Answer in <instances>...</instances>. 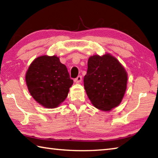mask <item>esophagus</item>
<instances>
[{"mask_svg":"<svg viewBox=\"0 0 158 158\" xmlns=\"http://www.w3.org/2000/svg\"><path fill=\"white\" fill-rule=\"evenodd\" d=\"M81 81H82V77L81 75H79L77 78L74 79V82L76 83H80L81 82Z\"/></svg>","mask_w":158,"mask_h":158,"instance_id":"34e87169","label":"esophagus"}]
</instances>
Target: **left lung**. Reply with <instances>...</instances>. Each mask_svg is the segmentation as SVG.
I'll use <instances>...</instances> for the list:
<instances>
[{
  "instance_id": "left-lung-1",
  "label": "left lung",
  "mask_w": 158,
  "mask_h": 158,
  "mask_svg": "<svg viewBox=\"0 0 158 158\" xmlns=\"http://www.w3.org/2000/svg\"><path fill=\"white\" fill-rule=\"evenodd\" d=\"M127 81V73L116 58L108 53L89 58L84 84L96 108L109 111L118 105L126 90Z\"/></svg>"
}]
</instances>
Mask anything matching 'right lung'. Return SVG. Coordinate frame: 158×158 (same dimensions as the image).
Returning a JSON list of instances; mask_svg holds the SVG:
<instances>
[{
    "label": "right lung",
    "mask_w": 158,
    "mask_h": 158,
    "mask_svg": "<svg viewBox=\"0 0 158 158\" xmlns=\"http://www.w3.org/2000/svg\"><path fill=\"white\" fill-rule=\"evenodd\" d=\"M26 81L32 97L47 108L63 102L73 84L66 66L56 56L35 58L26 73Z\"/></svg>",
    "instance_id": "obj_1"
}]
</instances>
